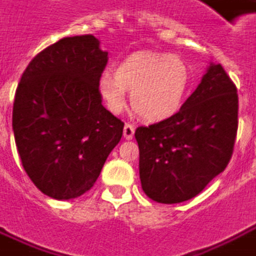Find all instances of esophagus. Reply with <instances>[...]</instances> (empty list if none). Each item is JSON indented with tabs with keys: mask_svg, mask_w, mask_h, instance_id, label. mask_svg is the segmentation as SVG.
I'll return each instance as SVG.
<instances>
[{
	"mask_svg": "<svg viewBox=\"0 0 256 256\" xmlns=\"http://www.w3.org/2000/svg\"><path fill=\"white\" fill-rule=\"evenodd\" d=\"M134 134H135V126L130 122H126L124 125V138L125 140H132L134 138Z\"/></svg>",
	"mask_w": 256,
	"mask_h": 256,
	"instance_id": "esophagus-1",
	"label": "esophagus"
}]
</instances>
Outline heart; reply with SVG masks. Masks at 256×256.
I'll use <instances>...</instances> for the list:
<instances>
[{
	"mask_svg": "<svg viewBox=\"0 0 256 256\" xmlns=\"http://www.w3.org/2000/svg\"><path fill=\"white\" fill-rule=\"evenodd\" d=\"M190 87V68L176 54L135 52L97 83L101 101L111 112L125 107V92L131 90L134 111L148 121H164L179 111Z\"/></svg>",
	"mask_w": 256,
	"mask_h": 256,
	"instance_id": "obj_1",
	"label": "heart"
}]
</instances>
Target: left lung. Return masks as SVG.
Wrapping results in <instances>:
<instances>
[{
  "label": "left lung",
  "mask_w": 256,
  "mask_h": 256,
  "mask_svg": "<svg viewBox=\"0 0 256 256\" xmlns=\"http://www.w3.org/2000/svg\"><path fill=\"white\" fill-rule=\"evenodd\" d=\"M238 130L236 84L221 64H210L179 111L138 126L142 190L154 202L182 203L197 196L232 156Z\"/></svg>",
  "instance_id": "obj_1"
}]
</instances>
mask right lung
<instances>
[{
	"mask_svg": "<svg viewBox=\"0 0 256 256\" xmlns=\"http://www.w3.org/2000/svg\"><path fill=\"white\" fill-rule=\"evenodd\" d=\"M108 53L92 35L70 36L30 60L16 87L12 130L36 188L56 200L94 186L124 122L101 104L97 83Z\"/></svg>",
	"mask_w": 256,
	"mask_h": 256,
	"instance_id": "add662e5",
	"label": "right lung"
}]
</instances>
